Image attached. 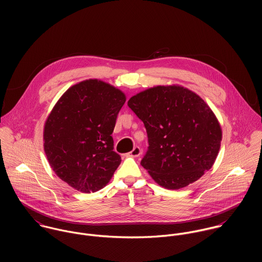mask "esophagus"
<instances>
[{
    "label": "esophagus",
    "mask_w": 262,
    "mask_h": 262,
    "mask_svg": "<svg viewBox=\"0 0 262 262\" xmlns=\"http://www.w3.org/2000/svg\"><path fill=\"white\" fill-rule=\"evenodd\" d=\"M140 155H141V149L139 148V147H134V149L133 150L130 151V152H128L127 154V157H132V158H138V157H140Z\"/></svg>",
    "instance_id": "34e87169"
}]
</instances>
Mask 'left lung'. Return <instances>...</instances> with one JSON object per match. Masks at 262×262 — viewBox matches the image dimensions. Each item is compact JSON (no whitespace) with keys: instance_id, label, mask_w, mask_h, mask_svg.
<instances>
[{"instance_id":"left-lung-1","label":"left lung","mask_w":262,"mask_h":262,"mask_svg":"<svg viewBox=\"0 0 262 262\" xmlns=\"http://www.w3.org/2000/svg\"><path fill=\"white\" fill-rule=\"evenodd\" d=\"M127 105L145 125L149 146L141 165L158 184L178 190L212 167L222 128L195 92L178 85L156 86L130 97Z\"/></svg>"}]
</instances>
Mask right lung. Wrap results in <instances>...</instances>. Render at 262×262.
<instances>
[{
    "mask_svg": "<svg viewBox=\"0 0 262 262\" xmlns=\"http://www.w3.org/2000/svg\"><path fill=\"white\" fill-rule=\"evenodd\" d=\"M125 100L121 90L90 79L71 86L53 107L45 123V152L71 188L99 191L120 165L111 135Z\"/></svg>",
    "mask_w": 262,
    "mask_h": 262,
    "instance_id": "obj_1",
    "label": "right lung"
}]
</instances>
